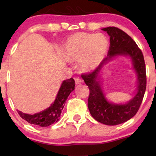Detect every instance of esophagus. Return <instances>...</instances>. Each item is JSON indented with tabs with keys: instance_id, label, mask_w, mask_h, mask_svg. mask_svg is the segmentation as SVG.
Instances as JSON below:
<instances>
[{
	"instance_id": "1",
	"label": "esophagus",
	"mask_w": 156,
	"mask_h": 156,
	"mask_svg": "<svg viewBox=\"0 0 156 156\" xmlns=\"http://www.w3.org/2000/svg\"><path fill=\"white\" fill-rule=\"evenodd\" d=\"M75 81H76V85H78V84H80V83H82V80H80V78H75Z\"/></svg>"
}]
</instances>
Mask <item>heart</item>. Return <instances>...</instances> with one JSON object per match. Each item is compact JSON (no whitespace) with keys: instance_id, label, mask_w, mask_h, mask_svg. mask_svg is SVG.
Instances as JSON below:
<instances>
[{"instance_id":"1","label":"heart","mask_w":156,"mask_h":156,"mask_svg":"<svg viewBox=\"0 0 156 156\" xmlns=\"http://www.w3.org/2000/svg\"><path fill=\"white\" fill-rule=\"evenodd\" d=\"M109 42L103 34L80 32L69 37L64 44L63 54L69 62H79L83 73L96 69L104 59L108 51Z\"/></svg>"}]
</instances>
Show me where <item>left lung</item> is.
<instances>
[{
  "instance_id": "left-lung-1",
  "label": "left lung",
  "mask_w": 156,
  "mask_h": 156,
  "mask_svg": "<svg viewBox=\"0 0 156 156\" xmlns=\"http://www.w3.org/2000/svg\"><path fill=\"white\" fill-rule=\"evenodd\" d=\"M110 37V47L103 62L105 64L119 56L129 57L137 76L135 94L125 103H114L108 101L101 85L102 64L89 74L82 75L89 91L88 108L91 115L99 122L107 125H117L129 120L136 114L146 90V68L142 52L133 39L116 27L102 28ZM102 64V63H101Z\"/></svg>"
}]
</instances>
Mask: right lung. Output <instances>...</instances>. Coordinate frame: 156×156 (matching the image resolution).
<instances>
[{
	"instance_id": "add662e5",
	"label": "right lung",
	"mask_w": 156,
	"mask_h": 156,
	"mask_svg": "<svg viewBox=\"0 0 156 156\" xmlns=\"http://www.w3.org/2000/svg\"><path fill=\"white\" fill-rule=\"evenodd\" d=\"M75 80L73 78L64 80L57 93L54 102L48 108L34 114H28L17 110L19 115L28 123L40 127H48L60 119L62 111L68 96L75 89Z\"/></svg>"
}]
</instances>
